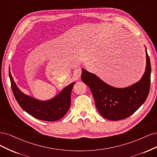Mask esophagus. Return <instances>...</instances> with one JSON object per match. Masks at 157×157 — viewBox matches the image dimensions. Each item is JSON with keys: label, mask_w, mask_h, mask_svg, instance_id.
<instances>
[{"label": "esophagus", "mask_w": 157, "mask_h": 157, "mask_svg": "<svg viewBox=\"0 0 157 157\" xmlns=\"http://www.w3.org/2000/svg\"><path fill=\"white\" fill-rule=\"evenodd\" d=\"M80 75H81V69L80 67L76 68L73 71V75L76 78H78L80 77Z\"/></svg>", "instance_id": "1"}]
</instances>
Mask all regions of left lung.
Wrapping results in <instances>:
<instances>
[{"mask_svg": "<svg viewBox=\"0 0 157 157\" xmlns=\"http://www.w3.org/2000/svg\"><path fill=\"white\" fill-rule=\"evenodd\" d=\"M9 77L13 96L19 105L28 114L37 119L56 121L61 119L69 109L71 90L75 82L65 86L60 92L48 100H40L22 92L17 87L9 70Z\"/></svg>", "mask_w": 157, "mask_h": 157, "instance_id": "8db88e82", "label": "left lung"}]
</instances>
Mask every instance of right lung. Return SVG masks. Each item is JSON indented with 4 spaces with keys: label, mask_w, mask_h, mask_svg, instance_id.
<instances>
[{
    "label": "right lung",
    "mask_w": 157,
    "mask_h": 157,
    "mask_svg": "<svg viewBox=\"0 0 157 157\" xmlns=\"http://www.w3.org/2000/svg\"><path fill=\"white\" fill-rule=\"evenodd\" d=\"M146 52L145 73L138 82L126 88L113 87L96 75L82 69L81 79L91 90L100 115L110 121H119L131 116L148 96L151 84V63Z\"/></svg>",
    "instance_id": "add662e5"
}]
</instances>
